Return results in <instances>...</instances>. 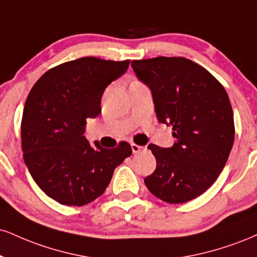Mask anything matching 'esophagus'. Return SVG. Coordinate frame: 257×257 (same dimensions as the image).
<instances>
[{"mask_svg":"<svg viewBox=\"0 0 257 257\" xmlns=\"http://www.w3.org/2000/svg\"><path fill=\"white\" fill-rule=\"evenodd\" d=\"M132 150H133V153H140L141 151L145 150V147L139 146L137 144H132Z\"/></svg>","mask_w":257,"mask_h":257,"instance_id":"esophagus-1","label":"esophagus"}]
</instances>
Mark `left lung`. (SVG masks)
<instances>
[{"mask_svg":"<svg viewBox=\"0 0 257 257\" xmlns=\"http://www.w3.org/2000/svg\"><path fill=\"white\" fill-rule=\"evenodd\" d=\"M132 67L152 92L157 118L172 126L176 139L169 148L148 146L157 168L145 184L165 202H188L214 183L232 150L230 99L211 73L188 58L160 56Z\"/></svg>","mask_w":257,"mask_h":257,"instance_id":"obj_1","label":"left lung"}]
</instances>
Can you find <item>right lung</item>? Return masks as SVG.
<instances>
[{"label":"right lung","instance_id":"right-lung-1","mask_svg":"<svg viewBox=\"0 0 257 257\" xmlns=\"http://www.w3.org/2000/svg\"><path fill=\"white\" fill-rule=\"evenodd\" d=\"M126 61L82 57L48 70L26 99L21 120L24 160L38 187L61 205L83 206L104 193L131 145L104 148L83 137L101 112L105 88L126 72Z\"/></svg>","mask_w":257,"mask_h":257}]
</instances>
